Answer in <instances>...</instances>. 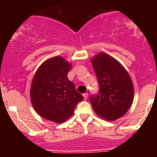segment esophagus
Wrapping results in <instances>:
<instances>
[{
	"instance_id": "1",
	"label": "esophagus",
	"mask_w": 157,
	"mask_h": 157,
	"mask_svg": "<svg viewBox=\"0 0 157 157\" xmlns=\"http://www.w3.org/2000/svg\"><path fill=\"white\" fill-rule=\"evenodd\" d=\"M88 93H86V94H83V98H84V99L85 100H87V98H88Z\"/></svg>"
}]
</instances>
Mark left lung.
I'll return each mask as SVG.
<instances>
[{
    "label": "left lung",
    "mask_w": 157,
    "mask_h": 157,
    "mask_svg": "<svg viewBox=\"0 0 157 157\" xmlns=\"http://www.w3.org/2000/svg\"><path fill=\"white\" fill-rule=\"evenodd\" d=\"M100 91L90 101L99 117L114 121L126 114L134 101V85L124 67L115 58L100 52L91 59Z\"/></svg>",
    "instance_id": "8db88e82"
}]
</instances>
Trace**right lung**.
Here are the masks:
<instances>
[{
	"mask_svg": "<svg viewBox=\"0 0 157 157\" xmlns=\"http://www.w3.org/2000/svg\"><path fill=\"white\" fill-rule=\"evenodd\" d=\"M71 63L62 56L43 62L32 79L30 101L34 110L42 118L56 123L68 120L83 97L68 79Z\"/></svg>",
	"mask_w": 157,
	"mask_h": 157,
	"instance_id": "obj_1",
	"label": "right lung"
}]
</instances>
